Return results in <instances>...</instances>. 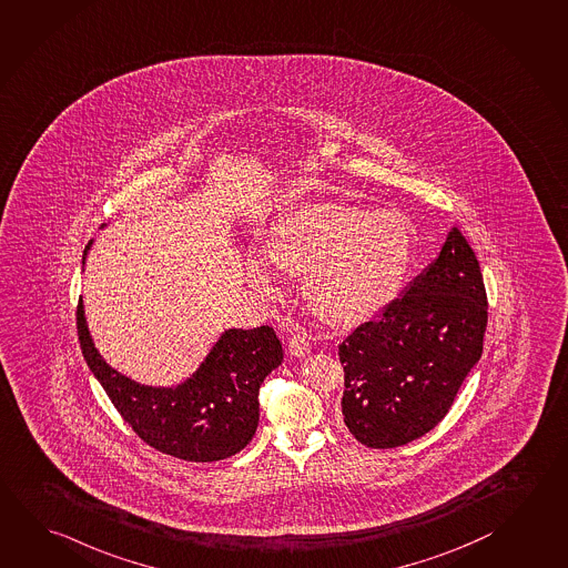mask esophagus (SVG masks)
Wrapping results in <instances>:
<instances>
[{
	"label": "esophagus",
	"instance_id": "34e87169",
	"mask_svg": "<svg viewBox=\"0 0 568 568\" xmlns=\"http://www.w3.org/2000/svg\"><path fill=\"white\" fill-rule=\"evenodd\" d=\"M288 351L290 354H292V356H296V358L306 356L310 351L308 334L304 331H298V328H294V331H292V336H290Z\"/></svg>",
	"mask_w": 568,
	"mask_h": 568
}]
</instances>
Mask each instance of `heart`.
<instances>
[{
	"label": "heart",
	"instance_id": "b5f03b06",
	"mask_svg": "<svg viewBox=\"0 0 568 568\" xmlns=\"http://www.w3.org/2000/svg\"><path fill=\"white\" fill-rule=\"evenodd\" d=\"M270 262L290 276H308L312 308L326 321L366 318L393 294L410 256V234L394 212L316 204L290 214L270 237ZM250 280L270 288L256 262Z\"/></svg>",
	"mask_w": 568,
	"mask_h": 568
}]
</instances>
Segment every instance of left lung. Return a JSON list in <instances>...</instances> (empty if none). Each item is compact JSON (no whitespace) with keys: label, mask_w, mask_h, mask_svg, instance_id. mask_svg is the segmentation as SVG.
<instances>
[{"label":"left lung","mask_w":568,"mask_h":568,"mask_svg":"<svg viewBox=\"0 0 568 568\" xmlns=\"http://www.w3.org/2000/svg\"><path fill=\"white\" fill-rule=\"evenodd\" d=\"M486 310L480 264L453 227L404 296L338 346L342 414L352 436L368 448H396L430 433L480 361Z\"/></svg>","instance_id":"1"}]
</instances>
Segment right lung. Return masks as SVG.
I'll return each instance as SVG.
<instances>
[{
	"label": "right lung",
	"instance_id": "right-lung-1",
	"mask_svg": "<svg viewBox=\"0 0 568 568\" xmlns=\"http://www.w3.org/2000/svg\"><path fill=\"white\" fill-rule=\"evenodd\" d=\"M75 321L93 376L125 423L155 450L190 463H216L240 453L256 434L260 386L284 358L274 328L226 331L192 378L175 388H152L105 364L88 332L82 298Z\"/></svg>",
	"mask_w": 568,
	"mask_h": 568
}]
</instances>
